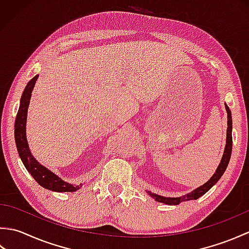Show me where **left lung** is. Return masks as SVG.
<instances>
[{
	"label": "left lung",
	"mask_w": 249,
	"mask_h": 249,
	"mask_svg": "<svg viewBox=\"0 0 249 249\" xmlns=\"http://www.w3.org/2000/svg\"><path fill=\"white\" fill-rule=\"evenodd\" d=\"M226 111H227V115H228V128H227V139H226V147L224 151V155L221 157V160L219 162V165L216 169L215 173L213 174V177L211 178L208 182L203 184L202 186H200L198 188H196L193 190L192 193H188L186 195L182 196V197H177V198H169V197H162V196L156 195L154 193L147 192L153 199H155L157 202H161V203H166L169 205H178L183 201H189V200H197L200 198L201 196H203L208 190L212 188L214 185L218 182V179L223 176L224 172L226 171L227 167H228V163L231 157V152H232V118H231V111L229 109L227 104H225Z\"/></svg>",
	"instance_id": "obj_1"
}]
</instances>
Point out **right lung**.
Listing matches in <instances>:
<instances>
[{
  "label": "right lung",
  "mask_w": 249,
  "mask_h": 249,
  "mask_svg": "<svg viewBox=\"0 0 249 249\" xmlns=\"http://www.w3.org/2000/svg\"><path fill=\"white\" fill-rule=\"evenodd\" d=\"M37 78H38V75H36L33 79H31L29 83L26 84L22 96H21L18 113L17 116H16L15 140L19 156L21 158V160H22L24 167L26 168V170L31 173V176L34 178L35 181L38 183L40 186L57 193L76 192L79 188H81V184L72 185L64 182L63 179L57 177L56 174L51 172L49 169H47L43 165H40V163L35 160L34 156L31 154L28 141H26L25 125L31 95L32 91H33L34 89Z\"/></svg>",
  "instance_id": "add662e5"
}]
</instances>
